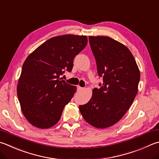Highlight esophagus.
<instances>
[{
    "mask_svg": "<svg viewBox=\"0 0 159 159\" xmlns=\"http://www.w3.org/2000/svg\"><path fill=\"white\" fill-rule=\"evenodd\" d=\"M83 89V88L80 87V86H77V90L78 91H81Z\"/></svg>",
    "mask_w": 159,
    "mask_h": 159,
    "instance_id": "esophagus-1",
    "label": "esophagus"
}]
</instances>
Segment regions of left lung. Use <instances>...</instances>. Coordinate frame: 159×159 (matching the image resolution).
I'll list each match as a JSON object with an SVG mask.
<instances>
[{
    "mask_svg": "<svg viewBox=\"0 0 159 159\" xmlns=\"http://www.w3.org/2000/svg\"><path fill=\"white\" fill-rule=\"evenodd\" d=\"M98 75L103 77L90 100L79 110L84 120L96 128L111 126L131 107L138 92L140 74L129 48L108 37L89 36Z\"/></svg>",
    "mask_w": 159,
    "mask_h": 159,
    "instance_id": "left-lung-1",
    "label": "left lung"
}]
</instances>
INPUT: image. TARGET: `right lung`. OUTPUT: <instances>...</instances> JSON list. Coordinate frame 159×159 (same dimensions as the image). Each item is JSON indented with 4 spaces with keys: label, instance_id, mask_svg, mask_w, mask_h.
<instances>
[{
    "label": "right lung",
    "instance_id": "1",
    "mask_svg": "<svg viewBox=\"0 0 159 159\" xmlns=\"http://www.w3.org/2000/svg\"><path fill=\"white\" fill-rule=\"evenodd\" d=\"M83 35L64 34L48 39L25 59L17 85L23 114L32 125L47 129L60 120L76 91L60 79L73 68L75 56L86 47Z\"/></svg>",
    "mask_w": 159,
    "mask_h": 159
}]
</instances>
